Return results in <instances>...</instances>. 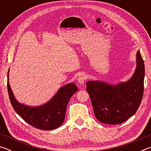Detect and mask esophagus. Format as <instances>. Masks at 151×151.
<instances>
[{
    "label": "esophagus",
    "mask_w": 151,
    "mask_h": 151,
    "mask_svg": "<svg viewBox=\"0 0 151 151\" xmlns=\"http://www.w3.org/2000/svg\"><path fill=\"white\" fill-rule=\"evenodd\" d=\"M86 76L85 75V74H84V73L80 74V75H79V76H78V78H77L78 83L80 84V85H84V83H85V81L86 80Z\"/></svg>",
    "instance_id": "1"
}]
</instances>
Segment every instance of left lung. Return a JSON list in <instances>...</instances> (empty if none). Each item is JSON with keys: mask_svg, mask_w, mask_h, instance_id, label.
I'll list each match as a JSON object with an SVG mask.
<instances>
[{"mask_svg": "<svg viewBox=\"0 0 151 151\" xmlns=\"http://www.w3.org/2000/svg\"><path fill=\"white\" fill-rule=\"evenodd\" d=\"M144 78V61L138 50L136 68L129 80L117 84L88 81L86 91L96 119L104 124H119L135 114L142 99Z\"/></svg>", "mask_w": 151, "mask_h": 151, "instance_id": "obj_1", "label": "left lung"}]
</instances>
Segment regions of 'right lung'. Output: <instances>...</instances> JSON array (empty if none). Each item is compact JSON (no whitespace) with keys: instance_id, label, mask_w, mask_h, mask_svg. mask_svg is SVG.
<instances>
[{"instance_id":"obj_1","label":"right lung","mask_w":151,"mask_h":151,"mask_svg":"<svg viewBox=\"0 0 151 151\" xmlns=\"http://www.w3.org/2000/svg\"><path fill=\"white\" fill-rule=\"evenodd\" d=\"M8 71V87L10 101L15 112L28 124L37 129L45 131L55 129L63 123L66 106L70 97L78 88L75 83L62 86L50 101L40 106H29L19 103L15 98L9 84Z\"/></svg>"}]
</instances>
